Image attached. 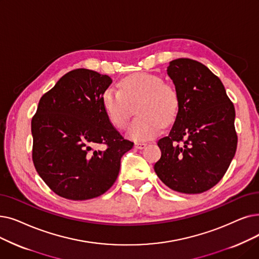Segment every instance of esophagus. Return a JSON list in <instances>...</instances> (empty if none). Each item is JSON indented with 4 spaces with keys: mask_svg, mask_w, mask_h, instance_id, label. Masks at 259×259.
<instances>
[{
    "mask_svg": "<svg viewBox=\"0 0 259 259\" xmlns=\"http://www.w3.org/2000/svg\"><path fill=\"white\" fill-rule=\"evenodd\" d=\"M146 143H141V142H137L136 144H134V147H136L137 149H143L146 147Z\"/></svg>",
    "mask_w": 259,
    "mask_h": 259,
    "instance_id": "34e87169",
    "label": "esophagus"
}]
</instances>
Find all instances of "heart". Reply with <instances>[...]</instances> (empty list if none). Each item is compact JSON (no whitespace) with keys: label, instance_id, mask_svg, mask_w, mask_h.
Instances as JSON below:
<instances>
[{"label":"heart","instance_id":"obj_1","mask_svg":"<svg viewBox=\"0 0 259 259\" xmlns=\"http://www.w3.org/2000/svg\"><path fill=\"white\" fill-rule=\"evenodd\" d=\"M120 90L106 89L102 95V104L110 122L117 129L126 128L137 107L139 115L128 128V137L134 141H146L153 138L163 123L174 122L180 109V95L177 89L164 82L159 75L136 73L123 78Z\"/></svg>","mask_w":259,"mask_h":259}]
</instances>
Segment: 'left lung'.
<instances>
[{"instance_id": "8db88e82", "label": "left lung", "mask_w": 259, "mask_h": 259, "mask_svg": "<svg viewBox=\"0 0 259 259\" xmlns=\"http://www.w3.org/2000/svg\"><path fill=\"white\" fill-rule=\"evenodd\" d=\"M167 74L180 109L169 134L157 142L162 155L154 171L176 192L201 194L220 181L235 155V108L221 80L201 62L172 60Z\"/></svg>"}]
</instances>
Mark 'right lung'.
Listing matches in <instances>:
<instances>
[{"label": "right lung", "mask_w": 259, "mask_h": 259, "mask_svg": "<svg viewBox=\"0 0 259 259\" xmlns=\"http://www.w3.org/2000/svg\"><path fill=\"white\" fill-rule=\"evenodd\" d=\"M108 75L77 69L44 94L31 119L32 162L58 196L88 200L105 194L116 181L121 156L133 147L108 119L102 95ZM105 144L104 151L94 147Z\"/></svg>", "instance_id": "add662e5"}]
</instances>
